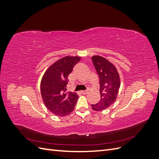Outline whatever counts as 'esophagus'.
<instances>
[{
  "instance_id": "obj_1",
  "label": "esophagus",
  "mask_w": 159,
  "mask_h": 159,
  "mask_svg": "<svg viewBox=\"0 0 159 159\" xmlns=\"http://www.w3.org/2000/svg\"><path fill=\"white\" fill-rule=\"evenodd\" d=\"M88 91H81V93H83V94H87Z\"/></svg>"
}]
</instances>
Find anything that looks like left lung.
I'll return each mask as SVG.
<instances>
[{
  "label": "left lung",
  "mask_w": 159,
  "mask_h": 159,
  "mask_svg": "<svg viewBox=\"0 0 159 159\" xmlns=\"http://www.w3.org/2000/svg\"><path fill=\"white\" fill-rule=\"evenodd\" d=\"M91 59L99 78L101 95L99 102L91 105V107L100 111L108 108L117 99L121 81L117 68L109 61L100 56H93Z\"/></svg>",
  "instance_id": "obj_1"
}]
</instances>
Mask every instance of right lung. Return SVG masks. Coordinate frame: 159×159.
<instances>
[{
  "instance_id": "add662e5",
  "label": "right lung",
  "mask_w": 159,
  "mask_h": 159,
  "mask_svg": "<svg viewBox=\"0 0 159 159\" xmlns=\"http://www.w3.org/2000/svg\"><path fill=\"white\" fill-rule=\"evenodd\" d=\"M80 60V56L62 57L52 64L42 76L40 91L43 102L46 108L57 116H66L71 113L77 103V93H66V91L68 77Z\"/></svg>"
}]
</instances>
